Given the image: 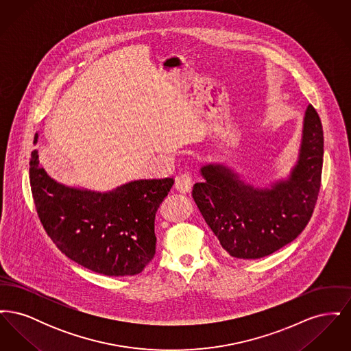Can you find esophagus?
<instances>
[{"label":"esophagus","mask_w":351,"mask_h":351,"mask_svg":"<svg viewBox=\"0 0 351 351\" xmlns=\"http://www.w3.org/2000/svg\"><path fill=\"white\" fill-rule=\"evenodd\" d=\"M192 176L189 172H184L182 173L178 179H176V184H175V188L182 192V193H188L192 188Z\"/></svg>","instance_id":"esophagus-1"}]
</instances>
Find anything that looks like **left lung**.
Instances as JSON below:
<instances>
[{"mask_svg":"<svg viewBox=\"0 0 351 351\" xmlns=\"http://www.w3.org/2000/svg\"><path fill=\"white\" fill-rule=\"evenodd\" d=\"M324 160V132L316 109L308 105L299 159L287 179L266 188L241 180L232 168L209 163L192 196L223 250L238 259H258L298 238L312 217Z\"/></svg>","mask_w":351,"mask_h":351,"instance_id":"8db88e82","label":"left lung"}]
</instances>
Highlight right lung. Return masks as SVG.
Instances as JSON below:
<instances>
[{"mask_svg":"<svg viewBox=\"0 0 351 351\" xmlns=\"http://www.w3.org/2000/svg\"><path fill=\"white\" fill-rule=\"evenodd\" d=\"M38 142V133L34 145ZM173 179H142L109 192L53 180L32 152L30 185L39 219L69 259L106 276L143 271L155 255V213Z\"/></svg>","mask_w":351,"mask_h":351,"instance_id":"1","label":"right lung"}]
</instances>
